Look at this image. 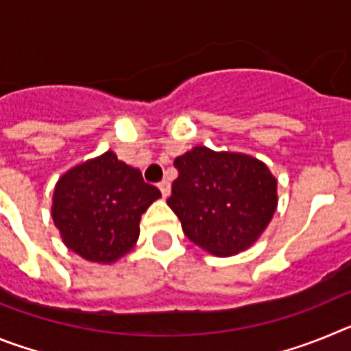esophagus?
I'll return each instance as SVG.
<instances>
[{"mask_svg": "<svg viewBox=\"0 0 351 351\" xmlns=\"http://www.w3.org/2000/svg\"><path fill=\"white\" fill-rule=\"evenodd\" d=\"M158 188H160V191H161V195H163V197H169V193H170V182L169 181H165V179H163V181H160V184H158Z\"/></svg>", "mask_w": 351, "mask_h": 351, "instance_id": "esophagus-1", "label": "esophagus"}]
</instances>
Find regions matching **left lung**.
<instances>
[{
  "label": "left lung",
  "mask_w": 351,
  "mask_h": 351,
  "mask_svg": "<svg viewBox=\"0 0 351 351\" xmlns=\"http://www.w3.org/2000/svg\"><path fill=\"white\" fill-rule=\"evenodd\" d=\"M173 167L178 179L167 204L197 246L218 256L235 255L267 228L278 195L262 161L197 145L176 158Z\"/></svg>",
  "instance_id": "1"
}]
</instances>
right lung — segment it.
I'll return each mask as SVG.
<instances>
[{
    "mask_svg": "<svg viewBox=\"0 0 351 351\" xmlns=\"http://www.w3.org/2000/svg\"><path fill=\"white\" fill-rule=\"evenodd\" d=\"M160 197L141 170L107 151L60 179L52 219L63 243L77 255L91 262H114L137 243L141 216Z\"/></svg>",
    "mask_w": 351,
    "mask_h": 351,
    "instance_id": "1",
    "label": "right lung"
}]
</instances>
